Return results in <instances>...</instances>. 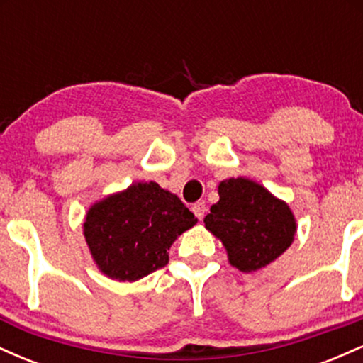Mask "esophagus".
I'll return each mask as SVG.
<instances>
[{
  "mask_svg": "<svg viewBox=\"0 0 363 363\" xmlns=\"http://www.w3.org/2000/svg\"><path fill=\"white\" fill-rule=\"evenodd\" d=\"M193 213L196 215V218L203 220V216L206 213V205L203 201H198L193 205Z\"/></svg>",
  "mask_w": 363,
  "mask_h": 363,
  "instance_id": "1",
  "label": "esophagus"
}]
</instances>
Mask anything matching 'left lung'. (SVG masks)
Returning a JSON list of instances; mask_svg holds the SVG:
<instances>
[{
  "label": "left lung",
  "mask_w": 363,
  "mask_h": 363,
  "mask_svg": "<svg viewBox=\"0 0 363 363\" xmlns=\"http://www.w3.org/2000/svg\"><path fill=\"white\" fill-rule=\"evenodd\" d=\"M218 194V203L205 216V227L222 240L237 269L257 272L294 242V213L266 187L251 179H227L220 182Z\"/></svg>",
  "instance_id": "obj_1"
}]
</instances>
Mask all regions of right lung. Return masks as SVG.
Listing matches in <instances>:
<instances>
[{
  "label": "right lung",
  "mask_w": 363,
  "mask_h": 363,
  "mask_svg": "<svg viewBox=\"0 0 363 363\" xmlns=\"http://www.w3.org/2000/svg\"><path fill=\"white\" fill-rule=\"evenodd\" d=\"M198 222L176 194L157 182H138L95 203L83 234L99 269L119 281H136L164 268L174 240Z\"/></svg>",
  "instance_id": "1"
}]
</instances>
